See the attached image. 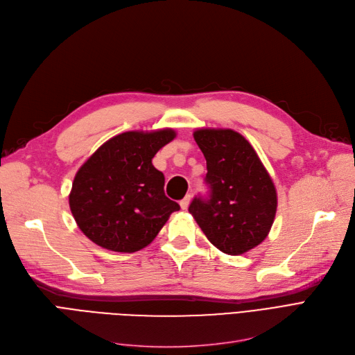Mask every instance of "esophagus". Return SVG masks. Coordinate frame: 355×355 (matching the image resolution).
<instances>
[{"label": "esophagus", "mask_w": 355, "mask_h": 355, "mask_svg": "<svg viewBox=\"0 0 355 355\" xmlns=\"http://www.w3.org/2000/svg\"><path fill=\"white\" fill-rule=\"evenodd\" d=\"M190 201H191V194H187L185 196L181 201H180V206L182 210H187L189 206H190Z\"/></svg>", "instance_id": "1"}]
</instances>
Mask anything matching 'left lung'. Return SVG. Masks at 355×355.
<instances>
[{
    "mask_svg": "<svg viewBox=\"0 0 355 355\" xmlns=\"http://www.w3.org/2000/svg\"><path fill=\"white\" fill-rule=\"evenodd\" d=\"M194 139L207 161L209 197L189 211L218 250L243 254L266 239L273 225L275 184L249 141L233 129L201 128Z\"/></svg>",
    "mask_w": 355,
    "mask_h": 355,
    "instance_id": "1",
    "label": "left lung"
}]
</instances>
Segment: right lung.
Segmentation results:
<instances>
[{
	"label": "right lung",
	"instance_id": "right-lung-1",
	"mask_svg": "<svg viewBox=\"0 0 355 355\" xmlns=\"http://www.w3.org/2000/svg\"><path fill=\"white\" fill-rule=\"evenodd\" d=\"M175 135L170 128L129 130L106 141L79 168L69 206L93 243L112 252H138L180 210L165 196L164 174L153 165L155 154Z\"/></svg>",
	"mask_w": 355,
	"mask_h": 355
}]
</instances>
